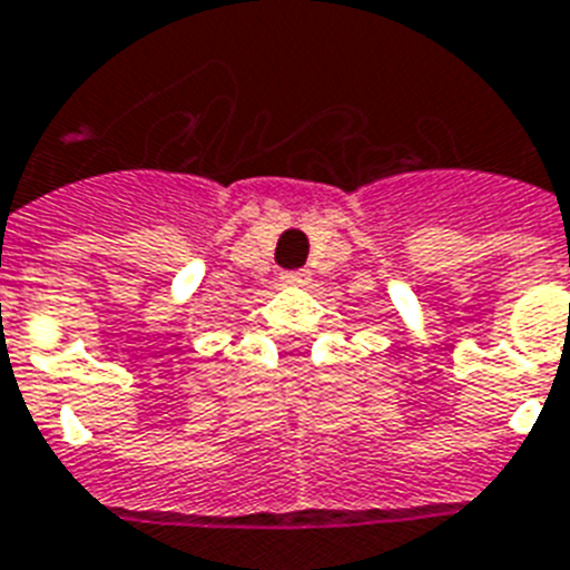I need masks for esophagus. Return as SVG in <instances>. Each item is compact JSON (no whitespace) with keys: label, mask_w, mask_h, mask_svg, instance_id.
<instances>
[{"label":"esophagus","mask_w":570,"mask_h":570,"mask_svg":"<svg viewBox=\"0 0 570 570\" xmlns=\"http://www.w3.org/2000/svg\"><path fill=\"white\" fill-rule=\"evenodd\" d=\"M279 282L285 288H303V285H308V271H285V274H279Z\"/></svg>","instance_id":"obj_1"}]
</instances>
